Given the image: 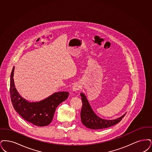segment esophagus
<instances>
[{
    "mask_svg": "<svg viewBox=\"0 0 152 152\" xmlns=\"http://www.w3.org/2000/svg\"><path fill=\"white\" fill-rule=\"evenodd\" d=\"M80 84L78 83H74L73 87H72V88H73V92H75V93H78L79 91V90L80 89Z\"/></svg>",
    "mask_w": 152,
    "mask_h": 152,
    "instance_id": "34e87169",
    "label": "esophagus"
}]
</instances>
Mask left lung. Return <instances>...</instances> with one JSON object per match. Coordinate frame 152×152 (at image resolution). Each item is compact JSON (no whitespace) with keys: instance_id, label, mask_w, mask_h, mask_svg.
<instances>
[{"instance_id":"1","label":"left lung","mask_w":152,"mask_h":152,"mask_svg":"<svg viewBox=\"0 0 152 152\" xmlns=\"http://www.w3.org/2000/svg\"><path fill=\"white\" fill-rule=\"evenodd\" d=\"M80 95L82 97V102L80 119L82 124L88 128L100 129L112 126L119 123L126 115V113L119 118L113 120L102 119L93 111L85 94L81 93Z\"/></svg>"}]
</instances>
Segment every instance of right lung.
I'll return each mask as SVG.
<instances>
[{
    "label": "right lung",
    "mask_w": 152,
    "mask_h": 152,
    "mask_svg": "<svg viewBox=\"0 0 152 152\" xmlns=\"http://www.w3.org/2000/svg\"><path fill=\"white\" fill-rule=\"evenodd\" d=\"M13 66L10 79V95L15 110L28 122L34 126H44L53 120L57 107L69 96L68 92L54 93L39 102H30L18 93L13 80Z\"/></svg>",
    "instance_id": "right-lung-1"
}]
</instances>
